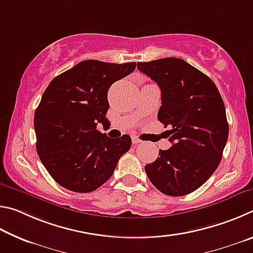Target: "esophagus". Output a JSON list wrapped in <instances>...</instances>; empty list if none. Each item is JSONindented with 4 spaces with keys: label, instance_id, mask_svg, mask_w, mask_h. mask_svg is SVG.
I'll return each instance as SVG.
<instances>
[{
    "label": "esophagus",
    "instance_id": "obj_1",
    "mask_svg": "<svg viewBox=\"0 0 253 253\" xmlns=\"http://www.w3.org/2000/svg\"><path fill=\"white\" fill-rule=\"evenodd\" d=\"M131 142H132V144H139V143H143V140L140 139V138H138V137H136V136H132L131 137Z\"/></svg>",
    "mask_w": 253,
    "mask_h": 253
}]
</instances>
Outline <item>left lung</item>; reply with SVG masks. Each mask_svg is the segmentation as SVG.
I'll return each mask as SVG.
<instances>
[{"label": "left lung", "mask_w": 253, "mask_h": 253, "mask_svg": "<svg viewBox=\"0 0 253 253\" xmlns=\"http://www.w3.org/2000/svg\"><path fill=\"white\" fill-rule=\"evenodd\" d=\"M137 69L158 84L162 106L157 118L169 127L173 146L145 166L149 181L170 196L190 194L219 166L229 136L225 107L215 84L178 58L138 62Z\"/></svg>", "instance_id": "left-lung-1"}]
</instances>
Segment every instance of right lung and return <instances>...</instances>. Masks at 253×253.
<instances>
[{
	"label": "right lung",
	"instance_id": "add662e5",
	"mask_svg": "<svg viewBox=\"0 0 253 253\" xmlns=\"http://www.w3.org/2000/svg\"><path fill=\"white\" fill-rule=\"evenodd\" d=\"M136 62L84 60L51 81L34 114L37 152L62 187L78 193L97 190L129 151L128 135L110 138L97 129L109 124L110 85L135 70Z\"/></svg>",
	"mask_w": 253,
	"mask_h": 253
}]
</instances>
